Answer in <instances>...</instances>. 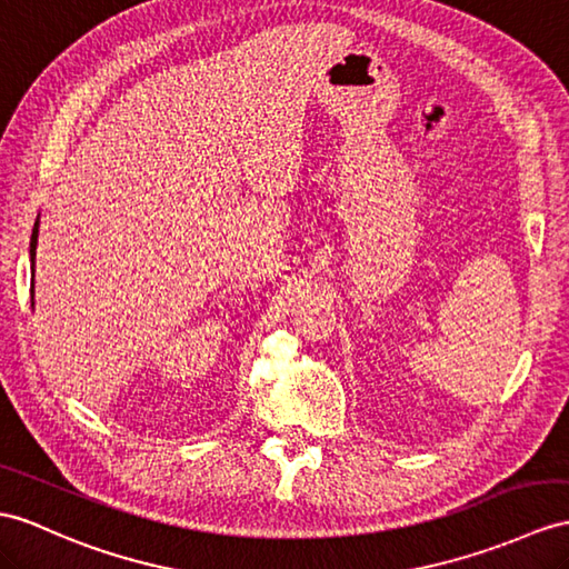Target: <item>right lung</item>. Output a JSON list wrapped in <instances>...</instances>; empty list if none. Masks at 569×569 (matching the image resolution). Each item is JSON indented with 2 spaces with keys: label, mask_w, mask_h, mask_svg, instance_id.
Returning a JSON list of instances; mask_svg holds the SVG:
<instances>
[{
  "label": "right lung",
  "mask_w": 569,
  "mask_h": 569,
  "mask_svg": "<svg viewBox=\"0 0 569 569\" xmlns=\"http://www.w3.org/2000/svg\"><path fill=\"white\" fill-rule=\"evenodd\" d=\"M36 243H38V221H36L33 233H31V262H36Z\"/></svg>",
  "instance_id": "1"
}]
</instances>
